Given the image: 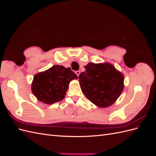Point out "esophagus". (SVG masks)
I'll use <instances>...</instances> for the list:
<instances>
[{
    "mask_svg": "<svg viewBox=\"0 0 156 156\" xmlns=\"http://www.w3.org/2000/svg\"><path fill=\"white\" fill-rule=\"evenodd\" d=\"M80 71H76V72H75V73H76V75H77V76L79 77V74H80Z\"/></svg>",
    "mask_w": 156,
    "mask_h": 156,
    "instance_id": "1",
    "label": "esophagus"
}]
</instances>
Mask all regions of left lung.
Here are the masks:
<instances>
[{
	"label": "left lung",
	"instance_id": "left-lung-1",
	"mask_svg": "<svg viewBox=\"0 0 156 156\" xmlns=\"http://www.w3.org/2000/svg\"><path fill=\"white\" fill-rule=\"evenodd\" d=\"M79 76L81 90L99 107L112 105L124 90V75L109 63H88Z\"/></svg>",
	"mask_w": 156,
	"mask_h": 156
}]
</instances>
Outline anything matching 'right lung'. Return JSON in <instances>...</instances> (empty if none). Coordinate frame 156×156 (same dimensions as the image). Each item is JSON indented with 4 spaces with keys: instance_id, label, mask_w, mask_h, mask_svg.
<instances>
[{
    "instance_id": "1",
    "label": "right lung",
    "mask_w": 156,
    "mask_h": 156,
    "mask_svg": "<svg viewBox=\"0 0 156 156\" xmlns=\"http://www.w3.org/2000/svg\"><path fill=\"white\" fill-rule=\"evenodd\" d=\"M78 77L70 68L55 65L34 75L32 92L39 101L51 105L64 98L69 82Z\"/></svg>"
}]
</instances>
